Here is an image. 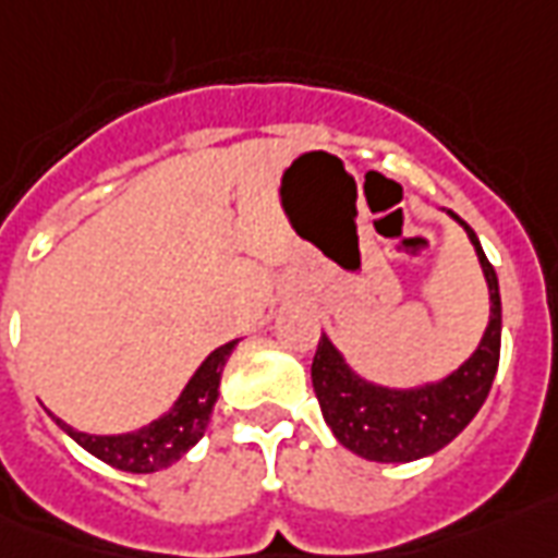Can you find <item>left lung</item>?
Returning <instances> with one entry per match:
<instances>
[{"mask_svg": "<svg viewBox=\"0 0 558 558\" xmlns=\"http://www.w3.org/2000/svg\"><path fill=\"white\" fill-rule=\"evenodd\" d=\"M449 217L461 222L473 243L490 294V318L478 348L451 374L410 389L365 380L348 365L344 353L332 344L327 332L320 336L318 353L312 360V386L324 422L344 449L365 461L408 463L440 451L473 422L494 384L502 339L499 279L475 231L458 214L449 210Z\"/></svg>", "mask_w": 558, "mask_h": 558, "instance_id": "obj_1", "label": "left lung"}]
</instances>
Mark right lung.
<instances>
[{"label":"right lung","mask_w":558,"mask_h":558,"mask_svg":"<svg viewBox=\"0 0 558 558\" xmlns=\"http://www.w3.org/2000/svg\"><path fill=\"white\" fill-rule=\"evenodd\" d=\"M234 344L238 339L210 353L186 380L172 408L160 418L148 422L145 428L128 430V434H85V430L71 428L59 416H52L50 410L47 413L71 440L80 442L85 451H92L109 466L124 470V473H157V470H166L174 461H181L186 451L205 437L207 422H210V413L219 398V377H222V368L229 363Z\"/></svg>","instance_id":"1"}]
</instances>
